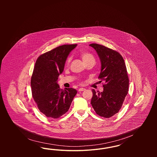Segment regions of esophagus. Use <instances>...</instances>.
<instances>
[{"instance_id":"34e87169","label":"esophagus","mask_w":157,"mask_h":157,"mask_svg":"<svg viewBox=\"0 0 157 157\" xmlns=\"http://www.w3.org/2000/svg\"><path fill=\"white\" fill-rule=\"evenodd\" d=\"M86 90L85 88H79V89L78 90V91H79V92H82V91H83V90Z\"/></svg>"}]
</instances>
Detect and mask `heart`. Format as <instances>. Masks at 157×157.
Returning a JSON list of instances; mask_svg holds the SVG:
<instances>
[{
  "mask_svg": "<svg viewBox=\"0 0 157 157\" xmlns=\"http://www.w3.org/2000/svg\"><path fill=\"white\" fill-rule=\"evenodd\" d=\"M80 55H81V58H82L83 62L85 63H86V62H90V61H95V58H94V56L90 53L85 52V51H82L80 53ZM71 60V57L67 58V64H69L70 63Z\"/></svg>",
  "mask_w": 157,
  "mask_h": 157,
  "instance_id": "1",
  "label": "heart"
}]
</instances>
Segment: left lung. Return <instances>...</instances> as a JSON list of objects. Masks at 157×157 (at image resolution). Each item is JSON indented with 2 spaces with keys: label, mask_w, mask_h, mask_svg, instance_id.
Returning a JSON list of instances; mask_svg holds the SVG:
<instances>
[{
  "label": "left lung",
  "mask_w": 157,
  "mask_h": 157,
  "mask_svg": "<svg viewBox=\"0 0 157 157\" xmlns=\"http://www.w3.org/2000/svg\"><path fill=\"white\" fill-rule=\"evenodd\" d=\"M90 46L96 51L101 60V69L98 78L105 82L102 92L92 90L93 97L90 104L98 115L110 118L120 111L128 92L127 67L120 53L97 44Z\"/></svg>",
  "instance_id": "left-lung-1"
}]
</instances>
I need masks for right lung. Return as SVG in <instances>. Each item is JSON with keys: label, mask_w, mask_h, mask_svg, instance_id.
<instances>
[{"label": "right lung", "mask_w": 157, "mask_h": 157, "mask_svg": "<svg viewBox=\"0 0 157 157\" xmlns=\"http://www.w3.org/2000/svg\"><path fill=\"white\" fill-rule=\"evenodd\" d=\"M77 44L63 45L38 57L31 78L32 97L39 111L46 117L56 119L69 110L77 90L60 89L58 76L64 69L70 52Z\"/></svg>", "instance_id": "obj_1"}]
</instances>
